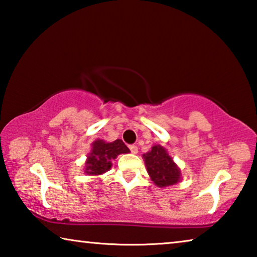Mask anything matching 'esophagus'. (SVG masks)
Listing matches in <instances>:
<instances>
[{
    "label": "esophagus",
    "mask_w": 257,
    "mask_h": 257,
    "mask_svg": "<svg viewBox=\"0 0 257 257\" xmlns=\"http://www.w3.org/2000/svg\"><path fill=\"white\" fill-rule=\"evenodd\" d=\"M129 149H130V151H132L133 154H137L138 153V147L136 145H130Z\"/></svg>",
    "instance_id": "obj_1"
}]
</instances>
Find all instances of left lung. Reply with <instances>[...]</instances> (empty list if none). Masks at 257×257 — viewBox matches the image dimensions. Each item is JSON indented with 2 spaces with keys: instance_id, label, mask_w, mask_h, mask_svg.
Instances as JSON below:
<instances>
[{
  "instance_id": "obj_1",
  "label": "left lung",
  "mask_w": 257,
  "mask_h": 257,
  "mask_svg": "<svg viewBox=\"0 0 257 257\" xmlns=\"http://www.w3.org/2000/svg\"><path fill=\"white\" fill-rule=\"evenodd\" d=\"M143 159L151 180L160 188L176 185L180 181V168L168 153L165 147L161 145L152 146L151 151L143 154Z\"/></svg>"
}]
</instances>
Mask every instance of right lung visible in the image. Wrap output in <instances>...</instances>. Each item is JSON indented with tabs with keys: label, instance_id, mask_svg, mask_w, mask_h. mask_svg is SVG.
Here are the masks:
<instances>
[{
	"label": "right lung",
	"instance_id": "add662e5",
	"mask_svg": "<svg viewBox=\"0 0 257 257\" xmlns=\"http://www.w3.org/2000/svg\"><path fill=\"white\" fill-rule=\"evenodd\" d=\"M130 150L121 139L105 142L96 139L93 142L92 150L87 155L84 172L88 176H101L112 167V161L120 154H127Z\"/></svg>",
	"mask_w": 257,
	"mask_h": 257
}]
</instances>
